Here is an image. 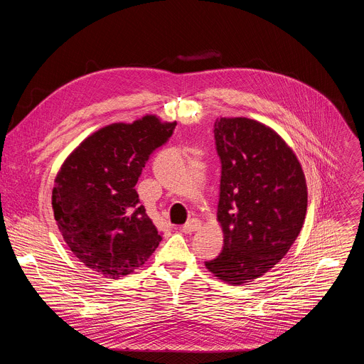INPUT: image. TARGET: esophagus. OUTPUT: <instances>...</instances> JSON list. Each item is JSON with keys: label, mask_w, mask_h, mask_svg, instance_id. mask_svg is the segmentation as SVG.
I'll list each match as a JSON object with an SVG mask.
<instances>
[{"label": "esophagus", "mask_w": 364, "mask_h": 364, "mask_svg": "<svg viewBox=\"0 0 364 364\" xmlns=\"http://www.w3.org/2000/svg\"><path fill=\"white\" fill-rule=\"evenodd\" d=\"M201 226V222L198 219H190L186 225L181 226V232L184 233H193L196 230H198Z\"/></svg>", "instance_id": "esophagus-1"}]
</instances>
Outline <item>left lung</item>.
Returning a JSON list of instances; mask_svg holds the SVG:
<instances>
[{
  "label": "left lung",
  "instance_id": "8db88e82",
  "mask_svg": "<svg viewBox=\"0 0 364 364\" xmlns=\"http://www.w3.org/2000/svg\"><path fill=\"white\" fill-rule=\"evenodd\" d=\"M222 164L218 220L223 250L205 268L240 285L262 277L287 255L306 213L299 161L271 128L247 118L215 122Z\"/></svg>",
  "mask_w": 364,
  "mask_h": 364
}]
</instances>
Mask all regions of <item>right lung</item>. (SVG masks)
<instances>
[{
  "mask_svg": "<svg viewBox=\"0 0 364 364\" xmlns=\"http://www.w3.org/2000/svg\"><path fill=\"white\" fill-rule=\"evenodd\" d=\"M176 125L146 115L105 127L62 166L51 196L55 219L70 250L92 271L114 279L128 275L159 247L161 232L148 218L135 184Z\"/></svg>",
  "mask_w": 364,
  "mask_h": 364,
  "instance_id": "obj_1",
  "label": "right lung"
}]
</instances>
